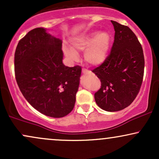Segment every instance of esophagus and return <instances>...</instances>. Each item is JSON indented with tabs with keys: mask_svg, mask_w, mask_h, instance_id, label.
Segmentation results:
<instances>
[{
	"mask_svg": "<svg viewBox=\"0 0 159 159\" xmlns=\"http://www.w3.org/2000/svg\"><path fill=\"white\" fill-rule=\"evenodd\" d=\"M82 73L87 75V74L90 73V71L87 70V69H82Z\"/></svg>",
	"mask_w": 159,
	"mask_h": 159,
	"instance_id": "obj_1",
	"label": "esophagus"
}]
</instances>
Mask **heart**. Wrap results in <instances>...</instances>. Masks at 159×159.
Segmentation results:
<instances>
[{"label":"heart","mask_w":159,"mask_h":159,"mask_svg":"<svg viewBox=\"0 0 159 159\" xmlns=\"http://www.w3.org/2000/svg\"><path fill=\"white\" fill-rule=\"evenodd\" d=\"M111 36L106 31L86 33L74 37L70 42V48L64 46L63 51L71 61H77L78 53L84 52L85 61L93 66H98L105 61L110 48Z\"/></svg>","instance_id":"1"}]
</instances>
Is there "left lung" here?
Segmentation results:
<instances>
[{
    "mask_svg": "<svg viewBox=\"0 0 159 159\" xmlns=\"http://www.w3.org/2000/svg\"><path fill=\"white\" fill-rule=\"evenodd\" d=\"M114 41L102 64L92 70L100 79L101 87L95 93L98 106L107 111H118L131 105L139 93L144 72L141 45L128 26L111 21Z\"/></svg>",
    "mask_w": 159,
    "mask_h": 159,
    "instance_id": "left-lung-1",
    "label": "left lung"
}]
</instances>
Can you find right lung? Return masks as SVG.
I'll list each match as a JSON object with an SVG mask.
<instances>
[{"instance_id": "1", "label": "right lung", "mask_w": 159, "mask_h": 159, "mask_svg": "<svg viewBox=\"0 0 159 159\" xmlns=\"http://www.w3.org/2000/svg\"><path fill=\"white\" fill-rule=\"evenodd\" d=\"M62 42L37 27L19 40L14 57L16 82L24 97L46 116L61 118L74 108L81 67L63 65Z\"/></svg>"}]
</instances>
